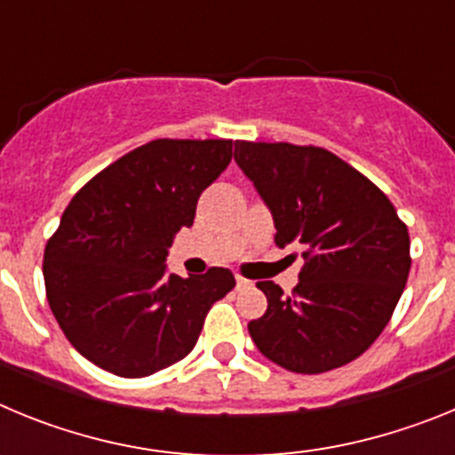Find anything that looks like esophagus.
<instances>
[{"mask_svg":"<svg viewBox=\"0 0 455 455\" xmlns=\"http://www.w3.org/2000/svg\"><path fill=\"white\" fill-rule=\"evenodd\" d=\"M251 280H246V277H241V275H236V289H248L251 287Z\"/></svg>","mask_w":455,"mask_h":455,"instance_id":"34e87169","label":"esophagus"}]
</instances>
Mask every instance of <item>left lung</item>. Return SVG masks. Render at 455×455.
Returning <instances> with one entry per match:
<instances>
[{
	"label": "left lung",
	"mask_w": 455,
	"mask_h": 455,
	"mask_svg": "<svg viewBox=\"0 0 455 455\" xmlns=\"http://www.w3.org/2000/svg\"><path fill=\"white\" fill-rule=\"evenodd\" d=\"M235 162L275 223V243L305 259L293 296L271 280L255 347L296 373L363 355L383 332L410 273L408 228L376 184L323 148L236 140ZM289 257H296V252Z\"/></svg>",
	"instance_id": "left-lung-1"
}]
</instances>
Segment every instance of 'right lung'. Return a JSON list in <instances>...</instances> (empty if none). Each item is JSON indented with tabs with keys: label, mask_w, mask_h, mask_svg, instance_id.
Listing matches in <instances>:
<instances>
[{
	"label": "right lung",
	"mask_w": 455,
	"mask_h": 455,
	"mask_svg": "<svg viewBox=\"0 0 455 455\" xmlns=\"http://www.w3.org/2000/svg\"><path fill=\"white\" fill-rule=\"evenodd\" d=\"M232 162V140L156 139L120 156L70 200L45 246L52 315L86 360L123 378L193 351L230 268L182 277L168 248L191 228L200 193Z\"/></svg>",
	"instance_id": "obj_1"
}]
</instances>
